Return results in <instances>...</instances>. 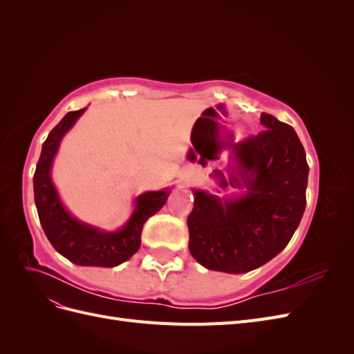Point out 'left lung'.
Returning a JSON list of instances; mask_svg holds the SVG:
<instances>
[{
    "mask_svg": "<svg viewBox=\"0 0 354 354\" xmlns=\"http://www.w3.org/2000/svg\"><path fill=\"white\" fill-rule=\"evenodd\" d=\"M264 130L233 146L230 178L221 187L245 189L221 199L194 189L187 217L189 251L209 270L245 273L279 254L291 241L306 209L308 165L291 125L261 113Z\"/></svg>",
    "mask_w": 354,
    "mask_h": 354,
    "instance_id": "8db88e82",
    "label": "left lung"
}]
</instances>
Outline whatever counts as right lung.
I'll use <instances>...</instances> for the list:
<instances>
[{"instance_id":"right-lung-1","label":"right lung","mask_w":354,"mask_h":354,"mask_svg":"<svg viewBox=\"0 0 354 354\" xmlns=\"http://www.w3.org/2000/svg\"><path fill=\"white\" fill-rule=\"evenodd\" d=\"M84 111L85 108L68 112L42 145L34 174L35 205L46 236L59 254L78 266L115 267L127 261L140 248L143 224L164 207L171 190L146 192L138 196L130 220L116 232H103L72 217L63 207L50 171L63 136Z\"/></svg>"}]
</instances>
